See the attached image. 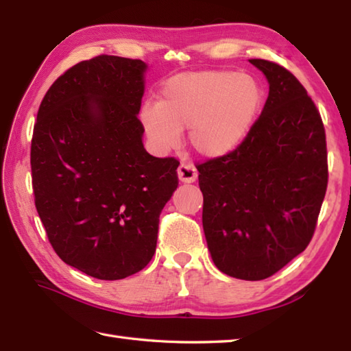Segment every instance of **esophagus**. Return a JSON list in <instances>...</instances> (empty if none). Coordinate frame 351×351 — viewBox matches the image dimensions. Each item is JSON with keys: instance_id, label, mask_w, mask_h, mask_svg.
Segmentation results:
<instances>
[{"instance_id": "34e87169", "label": "esophagus", "mask_w": 351, "mask_h": 351, "mask_svg": "<svg viewBox=\"0 0 351 351\" xmlns=\"http://www.w3.org/2000/svg\"><path fill=\"white\" fill-rule=\"evenodd\" d=\"M178 178L184 184H191L197 180V170L191 166V164H180L178 167Z\"/></svg>"}]
</instances>
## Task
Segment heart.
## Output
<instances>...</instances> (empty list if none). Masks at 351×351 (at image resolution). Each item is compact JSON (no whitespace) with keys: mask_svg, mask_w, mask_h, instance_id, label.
Returning <instances> with one entry per match:
<instances>
[{"mask_svg":"<svg viewBox=\"0 0 351 351\" xmlns=\"http://www.w3.org/2000/svg\"><path fill=\"white\" fill-rule=\"evenodd\" d=\"M263 88L247 73L232 71L185 72L162 86L158 102L141 110L151 143L170 151L189 132L197 155L219 160L235 152L253 128L263 107Z\"/></svg>","mask_w":351,"mask_h":351,"instance_id":"obj_1","label":"heart"}]
</instances>
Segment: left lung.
<instances>
[{"instance_id": "left-lung-1", "label": "left lung", "mask_w": 351, "mask_h": 351, "mask_svg": "<svg viewBox=\"0 0 351 351\" xmlns=\"http://www.w3.org/2000/svg\"><path fill=\"white\" fill-rule=\"evenodd\" d=\"M268 98L244 143L197 166L202 225L215 267L263 280L309 244L327 189L326 132L308 92L282 66L249 60Z\"/></svg>"}]
</instances>
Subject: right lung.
Wrapping results in <instances>:
<instances>
[{"label":"right lung","instance_id":"add662e5","mask_svg":"<svg viewBox=\"0 0 351 351\" xmlns=\"http://www.w3.org/2000/svg\"><path fill=\"white\" fill-rule=\"evenodd\" d=\"M147 64L98 56L49 87L32 141L34 202L63 263L101 280L149 264L160 214L178 187L175 158L143 146Z\"/></svg>","mask_w":351,"mask_h":351}]
</instances>
